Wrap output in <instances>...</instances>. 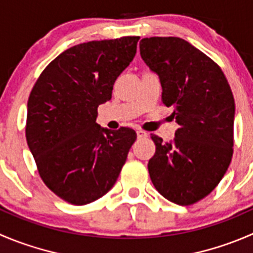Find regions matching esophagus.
I'll list each match as a JSON object with an SVG mask.
<instances>
[{"label": "esophagus", "instance_id": "obj_1", "mask_svg": "<svg viewBox=\"0 0 253 253\" xmlns=\"http://www.w3.org/2000/svg\"><path fill=\"white\" fill-rule=\"evenodd\" d=\"M137 137H138V138H146L147 136H148V134H147V132H144V131H142V129H137Z\"/></svg>", "mask_w": 253, "mask_h": 253}]
</instances>
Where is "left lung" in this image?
Wrapping results in <instances>:
<instances>
[{"mask_svg": "<svg viewBox=\"0 0 253 253\" xmlns=\"http://www.w3.org/2000/svg\"><path fill=\"white\" fill-rule=\"evenodd\" d=\"M149 69L159 77L162 101L173 107L179 128L170 142L152 134L156 153L148 171L169 202L192 205L216 188L234 153L235 101L221 68L178 37L139 42Z\"/></svg>", "mask_w": 253, "mask_h": 253, "instance_id": "8db88e82", "label": "left lung"}]
</instances>
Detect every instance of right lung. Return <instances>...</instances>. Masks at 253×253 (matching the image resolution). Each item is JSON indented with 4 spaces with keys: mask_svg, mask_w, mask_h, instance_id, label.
I'll return each instance as SVG.
<instances>
[{
    "mask_svg": "<svg viewBox=\"0 0 253 253\" xmlns=\"http://www.w3.org/2000/svg\"><path fill=\"white\" fill-rule=\"evenodd\" d=\"M139 37L72 46L42 72L27 104L26 138L42 180L73 205L104 197L116 183L136 132L96 124L97 107L137 50Z\"/></svg>",
    "mask_w": 253,
    "mask_h": 253,
    "instance_id": "right-lung-1",
    "label": "right lung"
}]
</instances>
